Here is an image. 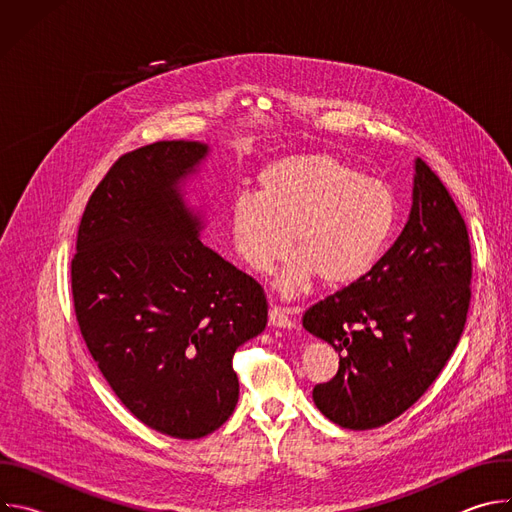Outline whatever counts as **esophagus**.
Segmentation results:
<instances>
[{
    "instance_id": "1",
    "label": "esophagus",
    "mask_w": 512,
    "mask_h": 512,
    "mask_svg": "<svg viewBox=\"0 0 512 512\" xmlns=\"http://www.w3.org/2000/svg\"><path fill=\"white\" fill-rule=\"evenodd\" d=\"M296 310L291 308H281V306H271L269 310V322L275 328H294V320H291V314Z\"/></svg>"
}]
</instances>
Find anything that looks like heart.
<instances>
[{
  "mask_svg": "<svg viewBox=\"0 0 512 512\" xmlns=\"http://www.w3.org/2000/svg\"><path fill=\"white\" fill-rule=\"evenodd\" d=\"M393 190L324 152L283 156L257 176V194L229 204V235L239 259L259 275L294 251L277 287L300 294L320 275L344 287L367 275L385 253L397 225Z\"/></svg>",
  "mask_w": 512,
  "mask_h": 512,
  "instance_id": "b5f03b06",
  "label": "heart"
}]
</instances>
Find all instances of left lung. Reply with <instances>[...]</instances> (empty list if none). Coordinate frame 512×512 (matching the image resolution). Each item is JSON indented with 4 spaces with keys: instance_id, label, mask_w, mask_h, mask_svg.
I'll return each mask as SVG.
<instances>
[{
    "instance_id": "left-lung-1",
    "label": "left lung",
    "mask_w": 512,
    "mask_h": 512,
    "mask_svg": "<svg viewBox=\"0 0 512 512\" xmlns=\"http://www.w3.org/2000/svg\"><path fill=\"white\" fill-rule=\"evenodd\" d=\"M470 281L464 218L440 176L417 160L411 214L395 245L304 314V328L340 356L336 377L314 387L316 407L346 429H375L407 411L462 336Z\"/></svg>"
}]
</instances>
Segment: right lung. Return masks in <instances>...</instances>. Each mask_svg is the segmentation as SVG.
<instances>
[{
	"mask_svg": "<svg viewBox=\"0 0 512 512\" xmlns=\"http://www.w3.org/2000/svg\"><path fill=\"white\" fill-rule=\"evenodd\" d=\"M206 154L182 139L123 154L85 206L70 261L77 322L105 381L178 440L229 419L235 350L267 324L263 287L200 243L184 206L178 184Z\"/></svg>",
	"mask_w": 512,
	"mask_h": 512,
	"instance_id": "obj_1",
	"label": "right lung"
}]
</instances>
